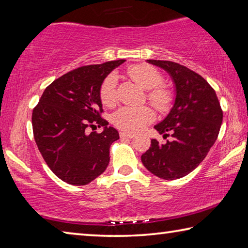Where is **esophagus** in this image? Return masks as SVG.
<instances>
[{
  "label": "esophagus",
  "instance_id": "1",
  "mask_svg": "<svg viewBox=\"0 0 248 248\" xmlns=\"http://www.w3.org/2000/svg\"><path fill=\"white\" fill-rule=\"evenodd\" d=\"M120 138H123V139H132V138H134V134L129 132H120Z\"/></svg>",
  "mask_w": 248,
  "mask_h": 248
}]
</instances>
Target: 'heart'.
Returning <instances> with one entry per match:
<instances>
[{"instance_id": "heart-1", "label": "heart", "mask_w": 248, "mask_h": 248, "mask_svg": "<svg viewBox=\"0 0 248 248\" xmlns=\"http://www.w3.org/2000/svg\"><path fill=\"white\" fill-rule=\"evenodd\" d=\"M128 74L134 82L149 90L146 98L159 111L169 110L173 103L170 90L163 85V75L150 64H137L128 69ZM99 97L104 106L114 107L117 104V77L109 74L99 87ZM154 111L149 106L120 108L112 116V124L125 132H138L154 120Z\"/></svg>"}]
</instances>
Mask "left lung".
Masks as SVG:
<instances>
[{
	"label": "left lung",
	"instance_id": "1",
	"mask_svg": "<svg viewBox=\"0 0 248 248\" xmlns=\"http://www.w3.org/2000/svg\"><path fill=\"white\" fill-rule=\"evenodd\" d=\"M170 73L176 86L175 104L161 124L154 125L165 143L151 140L141 161L159 178H182L194 170L215 144L219 136L223 111L216 91L198 73L179 63L148 60Z\"/></svg>",
	"mask_w": 248,
	"mask_h": 248
}]
</instances>
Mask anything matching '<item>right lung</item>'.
Masks as SVG:
<instances>
[{"mask_svg":"<svg viewBox=\"0 0 248 248\" xmlns=\"http://www.w3.org/2000/svg\"><path fill=\"white\" fill-rule=\"evenodd\" d=\"M125 60L84 65L46 87L33 108V138L54 175L74 186L91 183L107 169L109 148L119 139L115 128L102 118L99 87L104 78ZM104 126L103 133H88Z\"/></svg>","mask_w":248,"mask_h":248,"instance_id":"add662e5","label":"right lung"}]
</instances>
